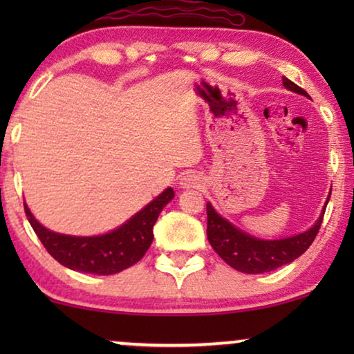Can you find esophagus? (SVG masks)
<instances>
[{
	"label": "esophagus",
	"instance_id": "obj_1",
	"mask_svg": "<svg viewBox=\"0 0 354 354\" xmlns=\"http://www.w3.org/2000/svg\"><path fill=\"white\" fill-rule=\"evenodd\" d=\"M203 180L200 176H195V174H188V176H183L180 178V188L183 190H195V188H201Z\"/></svg>",
	"mask_w": 354,
	"mask_h": 354
}]
</instances>
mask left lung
<instances>
[{
  "label": "left lung",
  "instance_id": "1",
  "mask_svg": "<svg viewBox=\"0 0 354 354\" xmlns=\"http://www.w3.org/2000/svg\"><path fill=\"white\" fill-rule=\"evenodd\" d=\"M283 86L293 93L303 95L309 98V95L297 84L288 80L287 77L282 79ZM330 200L328 193L326 205L322 206L321 214L314 225L301 234L285 236V239L264 240L248 234V232L239 229L217 212L209 201L206 203L207 212V240L217 254L225 261L230 268H234L245 274H263L282 268L292 261L299 258L316 239L319 227L322 224L324 212H326L327 203Z\"/></svg>",
  "mask_w": 354,
  "mask_h": 354
}]
</instances>
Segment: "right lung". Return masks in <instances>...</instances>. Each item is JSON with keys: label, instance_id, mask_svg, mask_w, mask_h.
I'll return each mask as SVG.
<instances>
[{"label": "right lung", "instance_id": "right-lung-1", "mask_svg": "<svg viewBox=\"0 0 354 354\" xmlns=\"http://www.w3.org/2000/svg\"><path fill=\"white\" fill-rule=\"evenodd\" d=\"M172 198L174 190L167 187L122 225L106 234L90 236L57 234L35 219L27 203H24V209L32 229L57 263L77 272L111 275L143 258L153 243V227Z\"/></svg>", "mask_w": 354, "mask_h": 354}]
</instances>
